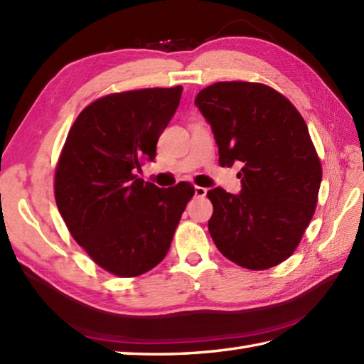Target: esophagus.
Segmentation results:
<instances>
[{"label":"esophagus","instance_id":"esophagus-1","mask_svg":"<svg viewBox=\"0 0 364 364\" xmlns=\"http://www.w3.org/2000/svg\"><path fill=\"white\" fill-rule=\"evenodd\" d=\"M208 189L202 188V186H196V197H205Z\"/></svg>","mask_w":364,"mask_h":364}]
</instances>
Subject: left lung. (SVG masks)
<instances>
[{
	"instance_id": "left-lung-1",
	"label": "left lung",
	"mask_w": 364,
	"mask_h": 364,
	"mask_svg": "<svg viewBox=\"0 0 364 364\" xmlns=\"http://www.w3.org/2000/svg\"><path fill=\"white\" fill-rule=\"evenodd\" d=\"M196 106L211 125L220 166H244L239 194L208 191L215 247L245 269L280 264L313 218L322 180L305 120L289 100L259 82H215L198 92Z\"/></svg>"
}]
</instances>
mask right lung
I'll list each match as a JSON object with an SVG mask.
<instances>
[{"mask_svg": "<svg viewBox=\"0 0 364 364\" xmlns=\"http://www.w3.org/2000/svg\"><path fill=\"white\" fill-rule=\"evenodd\" d=\"M183 87L97 100L75 120L58 162L54 196L73 239L100 267L137 277L164 259L194 186L158 188L136 175L154 161Z\"/></svg>", "mask_w": 364, "mask_h": 364, "instance_id": "right-lung-1", "label": "right lung"}]
</instances>
